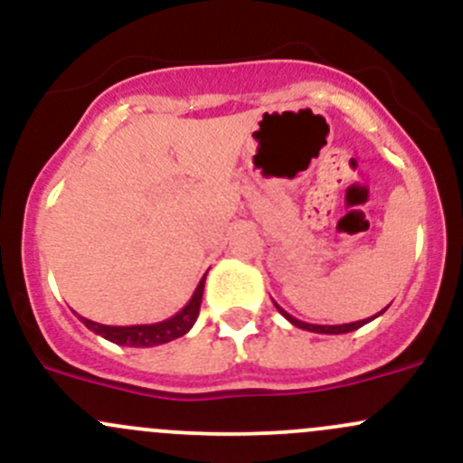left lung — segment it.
Segmentation results:
<instances>
[{
    "instance_id": "left-lung-1",
    "label": "left lung",
    "mask_w": 463,
    "mask_h": 463,
    "mask_svg": "<svg viewBox=\"0 0 463 463\" xmlns=\"http://www.w3.org/2000/svg\"><path fill=\"white\" fill-rule=\"evenodd\" d=\"M273 305H275V309H278L279 314L284 316V318H287L288 322H291V325L300 326V329H305V331H314V334H349V331L358 329V326L367 325V322H370V320H374V318H378V316H381V314H385V309H383V311H378L376 316H372V318H367V320H356V322H349V325H311V322H302V320L293 318V316H291V314H287V311H284L282 307L278 305V302H273Z\"/></svg>"
}]
</instances>
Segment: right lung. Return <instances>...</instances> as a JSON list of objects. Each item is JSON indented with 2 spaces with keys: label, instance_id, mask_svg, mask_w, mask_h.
Listing matches in <instances>:
<instances>
[{
  "label": "right lung",
  "instance_id": "obj_1",
  "mask_svg": "<svg viewBox=\"0 0 463 463\" xmlns=\"http://www.w3.org/2000/svg\"><path fill=\"white\" fill-rule=\"evenodd\" d=\"M203 284H205V275L202 278V282L197 284V288H194L188 305H185L179 314H175L172 318L163 322H154V325L111 326V325H100V322L82 318V316H78V318H80V322H85L87 329H91L93 334L102 335V338L109 340V343L128 345V347H156V345L181 338V335L188 334V331L193 329V325L197 322L199 309H202Z\"/></svg>",
  "mask_w": 463,
  "mask_h": 463
}]
</instances>
